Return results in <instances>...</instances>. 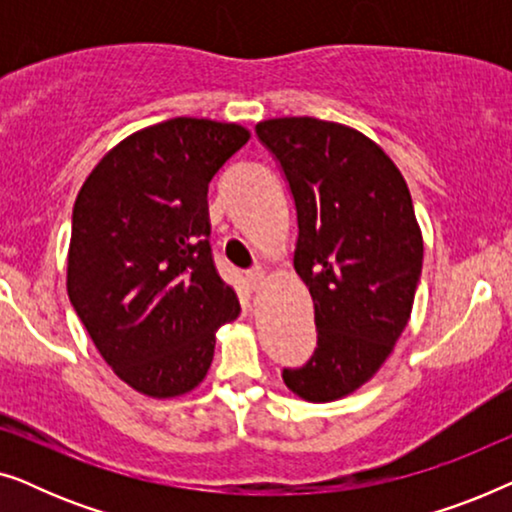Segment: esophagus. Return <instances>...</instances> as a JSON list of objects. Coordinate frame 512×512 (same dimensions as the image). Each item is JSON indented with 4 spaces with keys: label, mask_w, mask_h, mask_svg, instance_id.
<instances>
[{
    "label": "esophagus",
    "mask_w": 512,
    "mask_h": 512,
    "mask_svg": "<svg viewBox=\"0 0 512 512\" xmlns=\"http://www.w3.org/2000/svg\"><path fill=\"white\" fill-rule=\"evenodd\" d=\"M263 279H265V272L261 268H254V270L247 272V282H249L251 289H261Z\"/></svg>",
    "instance_id": "1"
}]
</instances>
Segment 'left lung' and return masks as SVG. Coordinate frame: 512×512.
I'll return each mask as SVG.
<instances>
[{"mask_svg": "<svg viewBox=\"0 0 512 512\" xmlns=\"http://www.w3.org/2000/svg\"><path fill=\"white\" fill-rule=\"evenodd\" d=\"M256 137L296 205L293 268L317 326L310 359L282 377L305 401H335L380 370L408 324L424 258L410 191L387 153L347 125L270 118Z\"/></svg>", "mask_w": 512, "mask_h": 512, "instance_id": "obj_1", "label": "left lung"}]
</instances>
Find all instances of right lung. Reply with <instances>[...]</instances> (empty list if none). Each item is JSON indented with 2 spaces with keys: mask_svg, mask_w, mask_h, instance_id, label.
<instances>
[{
  "mask_svg": "<svg viewBox=\"0 0 512 512\" xmlns=\"http://www.w3.org/2000/svg\"><path fill=\"white\" fill-rule=\"evenodd\" d=\"M247 142L242 125L170 118L123 139L76 195L69 300L102 359L146 396L198 387L216 328L240 314L214 268L207 188Z\"/></svg>",
  "mask_w": 512,
  "mask_h": 512,
  "instance_id": "add662e5",
  "label": "right lung"
}]
</instances>
